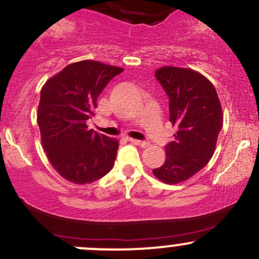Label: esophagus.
<instances>
[{"instance_id":"obj_1","label":"esophagus","mask_w":259,"mask_h":259,"mask_svg":"<svg viewBox=\"0 0 259 259\" xmlns=\"http://www.w3.org/2000/svg\"><path fill=\"white\" fill-rule=\"evenodd\" d=\"M128 141L131 143H133V145H137V146H140V147H142V148H146V147H148V146H150V143L146 142V141L135 140V138H128Z\"/></svg>"}]
</instances>
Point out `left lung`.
Returning <instances> with one entry per match:
<instances>
[{"mask_svg":"<svg viewBox=\"0 0 259 259\" xmlns=\"http://www.w3.org/2000/svg\"><path fill=\"white\" fill-rule=\"evenodd\" d=\"M155 76L170 98L175 140L165 147L166 160L153 175L165 184H180L201 170L214 155L223 126L219 97L208 78L189 68L162 66Z\"/></svg>","mask_w":259,"mask_h":259,"instance_id":"8db88e82","label":"left lung"}]
</instances>
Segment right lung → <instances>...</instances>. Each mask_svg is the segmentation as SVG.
Here are the masks:
<instances>
[{"mask_svg": "<svg viewBox=\"0 0 259 259\" xmlns=\"http://www.w3.org/2000/svg\"><path fill=\"white\" fill-rule=\"evenodd\" d=\"M123 68L96 60L71 63L41 88L37 124L48 160L70 183L85 185L113 167L118 141L89 130L97 98Z\"/></svg>", "mask_w": 259, "mask_h": 259, "instance_id": "right-lung-1", "label": "right lung"}]
</instances>
